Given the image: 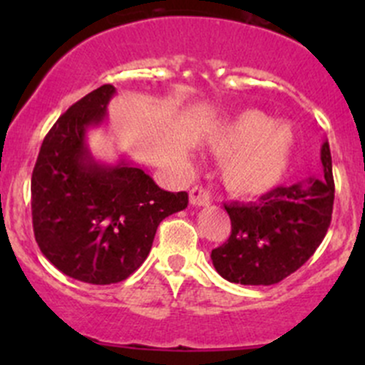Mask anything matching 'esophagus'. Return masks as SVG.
I'll return each instance as SVG.
<instances>
[{"label":"esophagus","instance_id":"34e87169","mask_svg":"<svg viewBox=\"0 0 365 365\" xmlns=\"http://www.w3.org/2000/svg\"><path fill=\"white\" fill-rule=\"evenodd\" d=\"M190 205L194 206H208L212 203V196H210V192L203 187H194L192 190H190Z\"/></svg>","mask_w":365,"mask_h":365}]
</instances>
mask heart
<instances>
[{
    "mask_svg": "<svg viewBox=\"0 0 365 365\" xmlns=\"http://www.w3.org/2000/svg\"><path fill=\"white\" fill-rule=\"evenodd\" d=\"M212 150L222 162V178L238 196H259L284 176L295 148L288 123H272L267 114L247 111L220 128Z\"/></svg>",
    "mask_w": 365,
    "mask_h": 365,
    "instance_id": "heart-1",
    "label": "heart"
}]
</instances>
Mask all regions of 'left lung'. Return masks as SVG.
<instances>
[{
  "instance_id": "1",
  "label": "left lung",
  "mask_w": 365,
  "mask_h": 365,
  "mask_svg": "<svg viewBox=\"0 0 365 365\" xmlns=\"http://www.w3.org/2000/svg\"><path fill=\"white\" fill-rule=\"evenodd\" d=\"M322 178L279 185L257 203L224 205L231 235L212 251L226 281L270 286L297 272L325 238L332 220L334 175L329 141L322 146Z\"/></svg>"
}]
</instances>
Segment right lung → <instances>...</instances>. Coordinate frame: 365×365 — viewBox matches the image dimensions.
I'll return each instance as SVG.
<instances>
[{"instance_id": "add662e5", "label": "right lung", "mask_w": 365, "mask_h": 365, "mask_svg": "<svg viewBox=\"0 0 365 365\" xmlns=\"http://www.w3.org/2000/svg\"><path fill=\"white\" fill-rule=\"evenodd\" d=\"M104 84L70 106L40 146L31 175L33 233L60 272L90 284L134 274L165 217L189 205L132 164L102 165L88 152L86 128L104 121L114 95Z\"/></svg>"}]
</instances>
